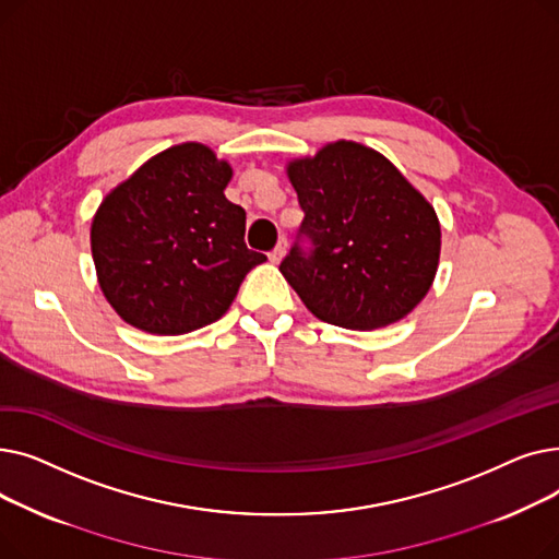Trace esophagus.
<instances>
[{"mask_svg":"<svg viewBox=\"0 0 559 559\" xmlns=\"http://www.w3.org/2000/svg\"><path fill=\"white\" fill-rule=\"evenodd\" d=\"M285 249H287V242L285 240H281L278 245H276V249L270 253V260L276 264V262H281L283 260V255H285Z\"/></svg>","mask_w":559,"mask_h":559,"instance_id":"34e87169","label":"esophagus"}]
</instances>
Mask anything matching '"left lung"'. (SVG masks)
Segmentation results:
<instances>
[{
    "label": "left lung",
    "mask_w": 559,
    "mask_h": 559,
    "mask_svg": "<svg viewBox=\"0 0 559 559\" xmlns=\"http://www.w3.org/2000/svg\"><path fill=\"white\" fill-rule=\"evenodd\" d=\"M310 238L281 262V274L321 321L385 329L413 312L435 281L442 228L430 201L371 146L337 140L289 160Z\"/></svg>",
    "instance_id": "obj_1"
}]
</instances>
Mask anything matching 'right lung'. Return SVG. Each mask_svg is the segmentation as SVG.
Instances as JSON below:
<instances>
[{
    "label": "right lung",
    "instance_id": "right-lung-1",
    "mask_svg": "<svg viewBox=\"0 0 559 559\" xmlns=\"http://www.w3.org/2000/svg\"><path fill=\"white\" fill-rule=\"evenodd\" d=\"M230 176L211 146L183 142L104 197L91 249L104 297L127 324L152 335L209 326L267 260L245 245L247 213L224 194Z\"/></svg>",
    "mask_w": 559,
    "mask_h": 559
}]
</instances>
